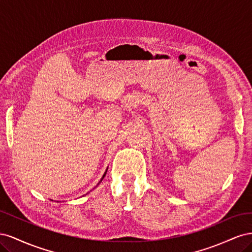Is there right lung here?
Instances as JSON below:
<instances>
[{"mask_svg": "<svg viewBox=\"0 0 252 252\" xmlns=\"http://www.w3.org/2000/svg\"><path fill=\"white\" fill-rule=\"evenodd\" d=\"M106 172H107V170H106V171H105V173H104V175H103V178H102V179H101V181H100V182H98V184H100V183H101V182H102V180H103V179H104V177H105V175H106Z\"/></svg>", "mask_w": 252, "mask_h": 252, "instance_id": "obj_1", "label": "right lung"}]
</instances>
